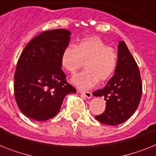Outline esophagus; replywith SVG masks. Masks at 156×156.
I'll return each mask as SVG.
<instances>
[{
    "mask_svg": "<svg viewBox=\"0 0 156 156\" xmlns=\"http://www.w3.org/2000/svg\"><path fill=\"white\" fill-rule=\"evenodd\" d=\"M78 92H80V93H81L83 96H84L85 97H87V98H91L92 96V92H83V91H80V90H79Z\"/></svg>",
    "mask_w": 156,
    "mask_h": 156,
    "instance_id": "34e87169",
    "label": "esophagus"
}]
</instances>
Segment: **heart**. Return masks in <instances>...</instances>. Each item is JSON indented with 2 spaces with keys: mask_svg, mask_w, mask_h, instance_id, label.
<instances>
[{
  "mask_svg": "<svg viewBox=\"0 0 156 156\" xmlns=\"http://www.w3.org/2000/svg\"><path fill=\"white\" fill-rule=\"evenodd\" d=\"M85 70L73 76V83L81 89L93 87L97 81L108 80L115 72L118 55L113 48L98 37L82 38L73 45L66 46L60 56V64L64 70L74 74L83 66Z\"/></svg>",
  "mask_w": 156,
  "mask_h": 156,
  "instance_id": "1",
  "label": "heart"
}]
</instances>
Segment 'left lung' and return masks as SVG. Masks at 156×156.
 Returning a JSON list of instances; mask_svg holds the SVG:
<instances>
[{
    "mask_svg": "<svg viewBox=\"0 0 156 156\" xmlns=\"http://www.w3.org/2000/svg\"><path fill=\"white\" fill-rule=\"evenodd\" d=\"M95 96H104L106 108L97 120L108 125L125 122L137 109L142 96V81L138 65L124 41L118 46V63L115 75L107 85L93 92Z\"/></svg>",
    "mask_w": 156,
    "mask_h": 156,
    "instance_id": "obj_1",
    "label": "left lung"
}]
</instances>
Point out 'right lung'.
I'll use <instances>...</instances> for the list:
<instances>
[{
	"instance_id": "obj_1",
	"label": "right lung",
	"mask_w": 156,
	"mask_h": 156,
	"mask_svg": "<svg viewBox=\"0 0 156 156\" xmlns=\"http://www.w3.org/2000/svg\"><path fill=\"white\" fill-rule=\"evenodd\" d=\"M70 34L66 29L44 31L27 44L18 59L14 95L18 108L30 119H51L59 112L67 94L76 92L67 82L60 64Z\"/></svg>"
}]
</instances>
